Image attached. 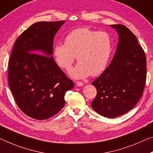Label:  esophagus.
Wrapping results in <instances>:
<instances>
[{"label":"esophagus","instance_id":"1","mask_svg":"<svg viewBox=\"0 0 153 153\" xmlns=\"http://www.w3.org/2000/svg\"><path fill=\"white\" fill-rule=\"evenodd\" d=\"M76 85L77 86H82L84 85V83H83V82H76Z\"/></svg>","mask_w":153,"mask_h":153}]
</instances>
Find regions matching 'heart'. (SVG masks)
Returning a JSON list of instances; mask_svg holds the SVG:
<instances>
[{"label":"heart","mask_w":153,"mask_h":153,"mask_svg":"<svg viewBox=\"0 0 153 153\" xmlns=\"http://www.w3.org/2000/svg\"><path fill=\"white\" fill-rule=\"evenodd\" d=\"M112 43L108 33L97 32L88 28L71 30L65 38V44L54 47L53 56L56 64L69 71L75 58L79 62L72 70L71 76L83 78L98 76L105 71L110 61Z\"/></svg>","instance_id":"heart-1"}]
</instances>
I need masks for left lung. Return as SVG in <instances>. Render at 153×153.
<instances>
[{"mask_svg": "<svg viewBox=\"0 0 153 153\" xmlns=\"http://www.w3.org/2000/svg\"><path fill=\"white\" fill-rule=\"evenodd\" d=\"M110 26L118 33L117 48L110 65L92 82L97 93L91 106L101 116L116 118L131 110L141 98L146 79V59L129 28L122 24Z\"/></svg>", "mask_w": 153, "mask_h": 153, "instance_id": "obj_1", "label": "left lung"}]
</instances>
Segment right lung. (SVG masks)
Wrapping results in <instances>:
<instances>
[{
	"label": "right lung",
	"instance_id": "right-lung-1",
	"mask_svg": "<svg viewBox=\"0 0 153 153\" xmlns=\"http://www.w3.org/2000/svg\"><path fill=\"white\" fill-rule=\"evenodd\" d=\"M65 22L33 24L17 39L9 62V86L23 112L45 120L64 107L74 84L54 61L53 42Z\"/></svg>",
	"mask_w": 153,
	"mask_h": 153
}]
</instances>
